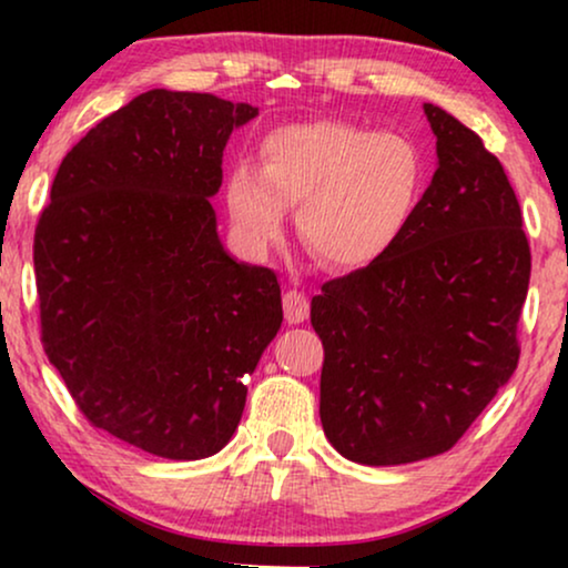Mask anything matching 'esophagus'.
Returning a JSON list of instances; mask_svg holds the SVG:
<instances>
[{
  "instance_id": "1",
  "label": "esophagus",
  "mask_w": 568,
  "mask_h": 568,
  "mask_svg": "<svg viewBox=\"0 0 568 568\" xmlns=\"http://www.w3.org/2000/svg\"><path fill=\"white\" fill-rule=\"evenodd\" d=\"M307 315H310V300L305 297V292L286 290L284 292V317H286V323H302V321H307Z\"/></svg>"
}]
</instances>
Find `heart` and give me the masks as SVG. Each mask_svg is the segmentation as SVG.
Wrapping results in <instances>:
<instances>
[{
  "label": "heart",
  "instance_id": "1",
  "mask_svg": "<svg viewBox=\"0 0 568 568\" xmlns=\"http://www.w3.org/2000/svg\"><path fill=\"white\" fill-rule=\"evenodd\" d=\"M424 154L406 134L348 121H302L261 139V168L240 160L227 175V209L251 247L276 243L286 206L297 235L325 268L356 271L398 243L422 201Z\"/></svg>",
  "mask_w": 568,
  "mask_h": 568
}]
</instances>
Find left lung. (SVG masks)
<instances>
[{"label": "left lung", "instance_id": "8db88e82", "mask_svg": "<svg viewBox=\"0 0 568 568\" xmlns=\"http://www.w3.org/2000/svg\"><path fill=\"white\" fill-rule=\"evenodd\" d=\"M424 113L439 165L414 220L310 307L323 432L362 465L447 453L519 362L530 243L515 189L476 131L432 103Z\"/></svg>", "mask_w": 568, "mask_h": 568}]
</instances>
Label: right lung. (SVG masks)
<instances>
[{
    "instance_id": "1",
    "label": "right lung",
    "mask_w": 568,
    "mask_h": 568,
    "mask_svg": "<svg viewBox=\"0 0 568 568\" xmlns=\"http://www.w3.org/2000/svg\"><path fill=\"white\" fill-rule=\"evenodd\" d=\"M251 103L150 90L92 126L36 224L41 341L92 426L168 460L227 445L282 328L276 274L230 258L212 199Z\"/></svg>"
}]
</instances>
